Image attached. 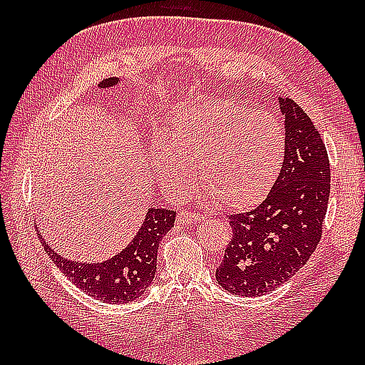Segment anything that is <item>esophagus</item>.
Listing matches in <instances>:
<instances>
[{"mask_svg": "<svg viewBox=\"0 0 365 365\" xmlns=\"http://www.w3.org/2000/svg\"><path fill=\"white\" fill-rule=\"evenodd\" d=\"M204 218L197 213H191V212H182L177 215V222L178 224H196V222H202Z\"/></svg>", "mask_w": 365, "mask_h": 365, "instance_id": "34e87169", "label": "esophagus"}]
</instances>
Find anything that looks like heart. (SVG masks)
I'll list each match as a JSON object with an SVG mask.
<instances>
[{"instance_id":"b5f03b06","label":"heart","mask_w":365,"mask_h":365,"mask_svg":"<svg viewBox=\"0 0 365 365\" xmlns=\"http://www.w3.org/2000/svg\"><path fill=\"white\" fill-rule=\"evenodd\" d=\"M150 153L155 174L166 191L183 192L196 168L205 197L245 210L274 185L285 135L273 114L250 111L230 100H208L175 111L166 143L155 141Z\"/></svg>"}]
</instances>
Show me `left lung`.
Instances as JSON below:
<instances>
[{"label": "left lung", "mask_w": 365, "mask_h": 365, "mask_svg": "<svg viewBox=\"0 0 365 365\" xmlns=\"http://www.w3.org/2000/svg\"><path fill=\"white\" fill-rule=\"evenodd\" d=\"M285 153L273 188L254 210L230 215L232 240L216 282L238 297L276 290L311 259L322 238L331 173L327 147L311 118L292 98L277 96Z\"/></svg>", "instance_id": "obj_1"}]
</instances>
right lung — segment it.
Here are the masks:
<instances>
[{"mask_svg":"<svg viewBox=\"0 0 365 365\" xmlns=\"http://www.w3.org/2000/svg\"><path fill=\"white\" fill-rule=\"evenodd\" d=\"M119 84L120 78H108L98 88L110 89ZM174 210L150 207L133 240L120 252L102 262L66 259L50 247L41 232L38 237L54 265L75 287L106 304H127L141 298L152 285L160 242L174 227Z\"/></svg>","mask_w":365,"mask_h":365,"instance_id":"right-lung-1","label":"right lung"}]
</instances>
